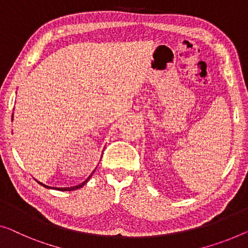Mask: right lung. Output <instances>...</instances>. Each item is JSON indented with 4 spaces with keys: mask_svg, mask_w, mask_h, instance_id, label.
<instances>
[{
    "mask_svg": "<svg viewBox=\"0 0 248 248\" xmlns=\"http://www.w3.org/2000/svg\"><path fill=\"white\" fill-rule=\"evenodd\" d=\"M12 120H13V116H12ZM95 170V169H94ZM94 170L92 171V173L90 176L88 177V178L84 180L83 183H81V184H79V185H77V186H72V187H50V186H46V185H44V184H42V183H40V182H38L40 185H42L43 187H46V188H49V189H57V190H60V191H71V190H76V189H79V188H81L82 186H84V185H86L89 180H90V178H91V176L93 175V172H94Z\"/></svg>",
    "mask_w": 248,
    "mask_h": 248,
    "instance_id": "1",
    "label": "right lung"
}]
</instances>
